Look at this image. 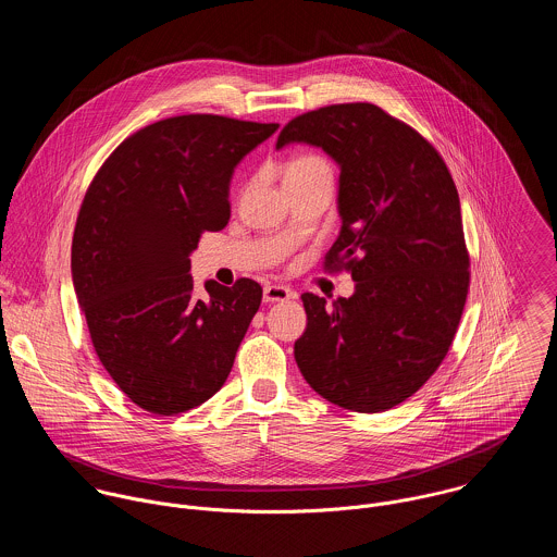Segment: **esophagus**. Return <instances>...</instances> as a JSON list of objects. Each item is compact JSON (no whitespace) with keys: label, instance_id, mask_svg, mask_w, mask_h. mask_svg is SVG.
Listing matches in <instances>:
<instances>
[{"label":"esophagus","instance_id":"obj_1","mask_svg":"<svg viewBox=\"0 0 557 557\" xmlns=\"http://www.w3.org/2000/svg\"><path fill=\"white\" fill-rule=\"evenodd\" d=\"M296 294L285 285H265L263 287V302H285L292 300Z\"/></svg>","mask_w":557,"mask_h":557}]
</instances>
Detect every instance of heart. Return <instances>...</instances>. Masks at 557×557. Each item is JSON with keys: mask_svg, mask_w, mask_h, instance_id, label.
<instances>
[{"mask_svg": "<svg viewBox=\"0 0 557 557\" xmlns=\"http://www.w3.org/2000/svg\"><path fill=\"white\" fill-rule=\"evenodd\" d=\"M327 166V162L315 157V154H305V157H296V159L289 160L285 164V177H296V175H307V173H313V171H323Z\"/></svg>", "mask_w": 557, "mask_h": 557, "instance_id": "heart-1", "label": "heart"}]
</instances>
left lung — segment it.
Wrapping results in <instances>:
<instances>
[{
    "label": "left lung",
    "instance_id": "obj_1",
    "mask_svg": "<svg viewBox=\"0 0 557 557\" xmlns=\"http://www.w3.org/2000/svg\"><path fill=\"white\" fill-rule=\"evenodd\" d=\"M341 166V234L325 268L349 270L351 298L302 294L307 330L294 356L334 405L377 413L424 386L446 358L470 289L459 193L437 150L371 102L330 104L278 135Z\"/></svg>",
    "mask_w": 557,
    "mask_h": 557
}]
</instances>
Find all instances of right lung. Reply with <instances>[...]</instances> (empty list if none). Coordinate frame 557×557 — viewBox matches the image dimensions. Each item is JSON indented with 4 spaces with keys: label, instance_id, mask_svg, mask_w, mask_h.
Instances as JSON below:
<instances>
[{
    "label": "right lung",
    "instance_id": "right-lung-1",
    "mask_svg": "<svg viewBox=\"0 0 557 557\" xmlns=\"http://www.w3.org/2000/svg\"><path fill=\"white\" fill-rule=\"evenodd\" d=\"M278 124L190 113L124 139L94 175L73 236V283L94 349L135 405L175 416L214 397L232 373L263 289L206 283L190 252L227 225L239 160Z\"/></svg>",
    "mask_w": 557,
    "mask_h": 557
}]
</instances>
